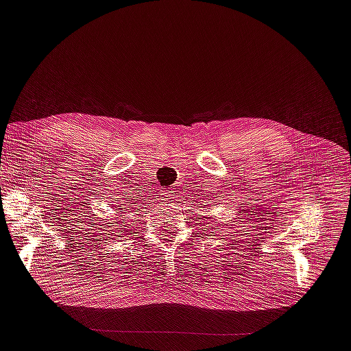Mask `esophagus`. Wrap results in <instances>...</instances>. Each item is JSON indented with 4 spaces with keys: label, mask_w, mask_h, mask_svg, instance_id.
I'll return each instance as SVG.
<instances>
[{
    "label": "esophagus",
    "mask_w": 351,
    "mask_h": 351,
    "mask_svg": "<svg viewBox=\"0 0 351 351\" xmlns=\"http://www.w3.org/2000/svg\"><path fill=\"white\" fill-rule=\"evenodd\" d=\"M163 196H165V199H171V196H172V195H171V192H169V191H167V192H165V193H163Z\"/></svg>",
    "instance_id": "obj_1"
}]
</instances>
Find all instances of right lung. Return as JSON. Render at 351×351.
Wrapping results in <instances>:
<instances>
[{"instance_id": "1", "label": "right lung", "mask_w": 351, "mask_h": 351, "mask_svg": "<svg viewBox=\"0 0 351 351\" xmlns=\"http://www.w3.org/2000/svg\"><path fill=\"white\" fill-rule=\"evenodd\" d=\"M128 208H129V206H128ZM125 209H126V208H120V210H125Z\"/></svg>"}]
</instances>
